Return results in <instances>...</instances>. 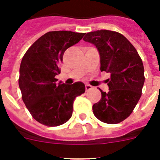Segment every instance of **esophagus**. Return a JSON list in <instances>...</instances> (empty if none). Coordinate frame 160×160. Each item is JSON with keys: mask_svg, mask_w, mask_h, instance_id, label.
I'll use <instances>...</instances> for the list:
<instances>
[{"mask_svg": "<svg viewBox=\"0 0 160 160\" xmlns=\"http://www.w3.org/2000/svg\"><path fill=\"white\" fill-rule=\"evenodd\" d=\"M85 87H86V90H90V89L92 88V87H91V86H90V85H89V84H86V86H85Z\"/></svg>", "mask_w": 160, "mask_h": 160, "instance_id": "obj_1", "label": "esophagus"}]
</instances>
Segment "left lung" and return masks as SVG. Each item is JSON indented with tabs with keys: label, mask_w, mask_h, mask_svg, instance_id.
I'll use <instances>...</instances> for the list:
<instances>
[{
	"label": "left lung",
	"mask_w": 160,
	"mask_h": 160,
	"mask_svg": "<svg viewBox=\"0 0 160 160\" xmlns=\"http://www.w3.org/2000/svg\"><path fill=\"white\" fill-rule=\"evenodd\" d=\"M85 42L93 44L100 56V70L111 73L108 92L100 90L102 98L93 105V113L106 123L121 122L132 113L142 94L144 68L132 44L114 31L87 32Z\"/></svg>",
	"instance_id": "obj_1"
}]
</instances>
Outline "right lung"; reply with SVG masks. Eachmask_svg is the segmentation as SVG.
Here are the masks:
<instances>
[{
  "mask_svg": "<svg viewBox=\"0 0 160 160\" xmlns=\"http://www.w3.org/2000/svg\"><path fill=\"white\" fill-rule=\"evenodd\" d=\"M85 33L52 31L39 38L24 55L20 66L22 100L36 121L48 127L64 124L72 116L75 98L85 92L84 83L57 82L64 52Z\"/></svg>",
  "mask_w": 160,
  "mask_h": 160,
  "instance_id": "1",
  "label": "right lung"
}]
</instances>
